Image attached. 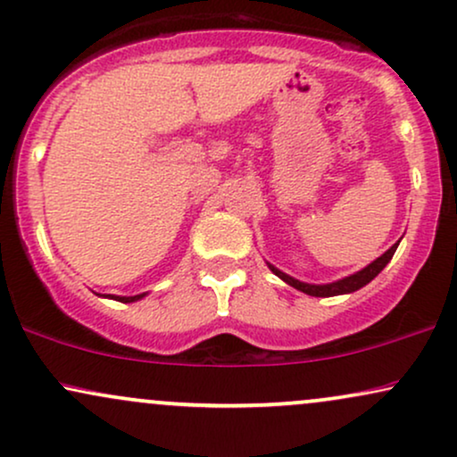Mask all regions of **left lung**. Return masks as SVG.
<instances>
[{"label": "left lung", "instance_id": "1", "mask_svg": "<svg viewBox=\"0 0 457 457\" xmlns=\"http://www.w3.org/2000/svg\"><path fill=\"white\" fill-rule=\"evenodd\" d=\"M397 245H400V240H397L395 245L391 246V249H386L385 253L380 255V258H376L371 264H367L365 269L353 272V275L344 277V279H337V281H330V283H307V281H301V279H295L292 275H287V272H283L277 269V266H272L270 262H266L269 264V269L275 272L277 277H279L281 281H286L287 286L296 287L298 292H305L309 296H320V298H327V296H339V295H353V292L361 290V287L367 286L374 277H378V272L385 269L386 264H389L393 253H395Z\"/></svg>", "mask_w": 457, "mask_h": 457}]
</instances>
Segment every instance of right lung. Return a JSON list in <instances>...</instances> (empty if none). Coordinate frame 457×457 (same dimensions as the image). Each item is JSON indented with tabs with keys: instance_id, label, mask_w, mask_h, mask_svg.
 <instances>
[{
	"instance_id": "add662e5",
	"label": "right lung",
	"mask_w": 457,
	"mask_h": 457,
	"mask_svg": "<svg viewBox=\"0 0 457 457\" xmlns=\"http://www.w3.org/2000/svg\"><path fill=\"white\" fill-rule=\"evenodd\" d=\"M103 296V295H98ZM144 296H148V292H141V295H135V296H115V295H104V298H113V301H120V303H135V301H141Z\"/></svg>"
}]
</instances>
